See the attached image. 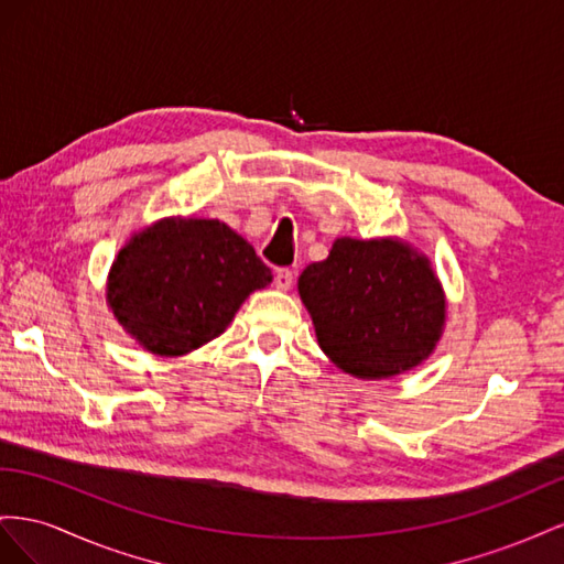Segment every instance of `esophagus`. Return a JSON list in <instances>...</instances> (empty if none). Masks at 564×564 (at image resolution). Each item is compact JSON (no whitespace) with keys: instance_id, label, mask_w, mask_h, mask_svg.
Instances as JSON below:
<instances>
[{"instance_id":"34e87169","label":"esophagus","mask_w":564,"mask_h":564,"mask_svg":"<svg viewBox=\"0 0 564 564\" xmlns=\"http://www.w3.org/2000/svg\"><path fill=\"white\" fill-rule=\"evenodd\" d=\"M293 279L295 273L291 269H276V273H273V283H276L279 291H291Z\"/></svg>"}]
</instances>
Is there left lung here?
<instances>
[{
    "mask_svg": "<svg viewBox=\"0 0 564 564\" xmlns=\"http://www.w3.org/2000/svg\"><path fill=\"white\" fill-rule=\"evenodd\" d=\"M318 347L345 373L392 378L423 364L444 333L446 300L423 252L397 238H337L300 273Z\"/></svg>",
    "mask_w": 564,
    "mask_h": 564,
    "instance_id": "1",
    "label": "left lung"
}]
</instances>
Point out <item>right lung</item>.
Listing matches in <instances>:
<instances>
[{
	"label": "right lung",
	"instance_id": "add662e5",
	"mask_svg": "<svg viewBox=\"0 0 564 564\" xmlns=\"http://www.w3.org/2000/svg\"><path fill=\"white\" fill-rule=\"evenodd\" d=\"M271 269L219 219L167 217L118 252L106 300L118 324L158 357H182L227 330Z\"/></svg>",
	"mask_w": 564,
	"mask_h": 564
}]
</instances>
